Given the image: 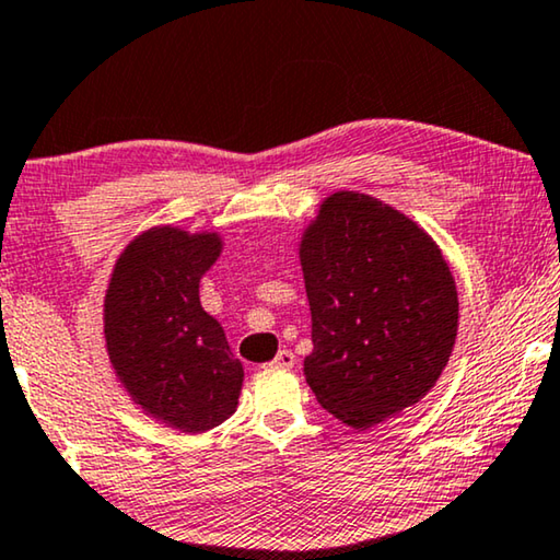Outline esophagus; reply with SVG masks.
<instances>
[{
	"mask_svg": "<svg viewBox=\"0 0 560 560\" xmlns=\"http://www.w3.org/2000/svg\"><path fill=\"white\" fill-rule=\"evenodd\" d=\"M294 362H296L294 352H291V350H279V355L271 360V365L273 368H294Z\"/></svg>",
	"mask_w": 560,
	"mask_h": 560,
	"instance_id": "esophagus-1",
	"label": "esophagus"
}]
</instances>
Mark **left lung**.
<instances>
[{"label":"left lung","instance_id":"obj_1","mask_svg":"<svg viewBox=\"0 0 560 560\" xmlns=\"http://www.w3.org/2000/svg\"><path fill=\"white\" fill-rule=\"evenodd\" d=\"M312 310L304 375L319 406L370 429L434 388L454 350L459 299L427 231L362 192L319 205L299 243Z\"/></svg>","mask_w":560,"mask_h":560}]
</instances>
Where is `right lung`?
<instances>
[{
    "label": "right lung",
    "instance_id": "right-lung-1",
    "mask_svg": "<svg viewBox=\"0 0 560 560\" xmlns=\"http://www.w3.org/2000/svg\"><path fill=\"white\" fill-rule=\"evenodd\" d=\"M218 233L149 228L124 248L104 299L108 360L147 416L202 434L235 411L243 365L200 304L202 273L218 261Z\"/></svg>",
    "mask_w": 560,
    "mask_h": 560
}]
</instances>
